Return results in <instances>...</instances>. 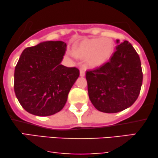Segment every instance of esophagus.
<instances>
[{"label": "esophagus", "instance_id": "obj_1", "mask_svg": "<svg viewBox=\"0 0 158 158\" xmlns=\"http://www.w3.org/2000/svg\"><path fill=\"white\" fill-rule=\"evenodd\" d=\"M85 68L83 67H81V68H80V75H81V77H83L85 76Z\"/></svg>", "mask_w": 158, "mask_h": 158}]
</instances>
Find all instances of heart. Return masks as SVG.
<instances>
[{"mask_svg":"<svg viewBox=\"0 0 158 158\" xmlns=\"http://www.w3.org/2000/svg\"><path fill=\"white\" fill-rule=\"evenodd\" d=\"M114 48V42L110 38L85 39L75 46L74 52L82 59L87 58L90 67H96L110 60Z\"/></svg>","mask_w":158,"mask_h":158,"instance_id":"1","label":"heart"}]
</instances>
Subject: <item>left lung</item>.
<instances>
[{"label":"left lung","instance_id":"obj_1","mask_svg":"<svg viewBox=\"0 0 158 158\" xmlns=\"http://www.w3.org/2000/svg\"><path fill=\"white\" fill-rule=\"evenodd\" d=\"M85 77L89 99L96 109L106 113L123 111L136 102L140 93V58L132 45L124 40L117 46L109 61L87 70Z\"/></svg>","mask_w":158,"mask_h":158}]
</instances>
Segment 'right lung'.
Listing matches in <instances>:
<instances>
[{
	"mask_svg": "<svg viewBox=\"0 0 158 158\" xmlns=\"http://www.w3.org/2000/svg\"><path fill=\"white\" fill-rule=\"evenodd\" d=\"M67 44L46 41L22 52L14 70V92L22 107L35 115L49 116L64 107L79 77L77 67L61 64Z\"/></svg>",
	"mask_w": 158,
	"mask_h": 158,
	"instance_id": "1",
	"label": "right lung"
}]
</instances>
